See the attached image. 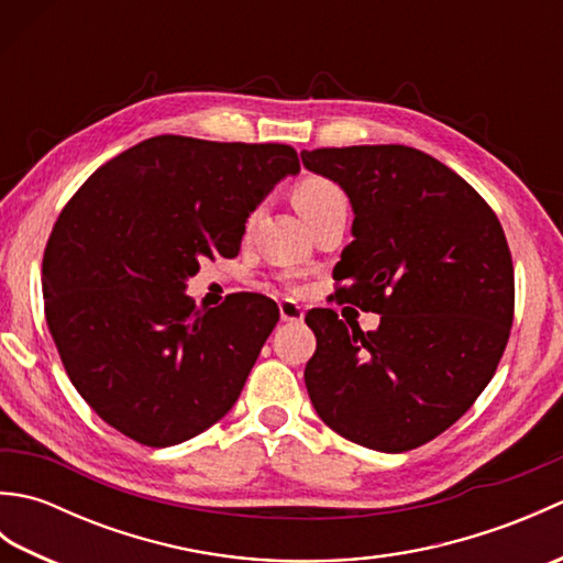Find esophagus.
<instances>
[{"mask_svg": "<svg viewBox=\"0 0 563 563\" xmlns=\"http://www.w3.org/2000/svg\"><path fill=\"white\" fill-rule=\"evenodd\" d=\"M278 309H280V319L283 321H292V324H300V321L305 319V309L297 305V302H292V300H283L278 305Z\"/></svg>", "mask_w": 563, "mask_h": 563, "instance_id": "34e87169", "label": "esophagus"}]
</instances>
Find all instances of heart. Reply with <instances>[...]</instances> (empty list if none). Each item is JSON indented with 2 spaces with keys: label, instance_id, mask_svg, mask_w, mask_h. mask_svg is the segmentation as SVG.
<instances>
[{
  "label": "heart",
  "instance_id": "obj_1",
  "mask_svg": "<svg viewBox=\"0 0 563 563\" xmlns=\"http://www.w3.org/2000/svg\"><path fill=\"white\" fill-rule=\"evenodd\" d=\"M336 202H345V196L336 184L329 181V178L309 176L295 188V206L302 212L305 220H312L314 214L336 206Z\"/></svg>",
  "mask_w": 563,
  "mask_h": 563
}]
</instances>
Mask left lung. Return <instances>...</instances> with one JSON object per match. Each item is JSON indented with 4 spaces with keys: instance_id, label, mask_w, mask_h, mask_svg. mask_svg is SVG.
Masks as SVG:
<instances>
[{
    "instance_id": "1",
    "label": "left lung",
    "mask_w": 563,
    "mask_h": 563,
    "mask_svg": "<svg viewBox=\"0 0 563 563\" xmlns=\"http://www.w3.org/2000/svg\"><path fill=\"white\" fill-rule=\"evenodd\" d=\"M339 184L353 242L333 278L379 314L375 331L333 309L305 317L317 351L305 385L321 421L377 452H406L448 430L492 382L516 307L512 261L494 210L430 154L404 145L302 152Z\"/></svg>"
}]
</instances>
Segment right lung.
I'll list each match as a JSON object with an SVG mask.
<instances>
[{
	"instance_id": "obj_1",
	"label": "right lung",
	"mask_w": 563,
	"mask_h": 563,
	"mask_svg": "<svg viewBox=\"0 0 563 563\" xmlns=\"http://www.w3.org/2000/svg\"><path fill=\"white\" fill-rule=\"evenodd\" d=\"M300 174L288 145L150 137L89 176L43 256L47 329L106 423L150 448L230 413L280 319L263 295L198 307L202 258L236 256L249 214Z\"/></svg>"
}]
</instances>
